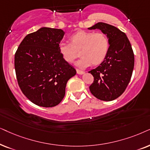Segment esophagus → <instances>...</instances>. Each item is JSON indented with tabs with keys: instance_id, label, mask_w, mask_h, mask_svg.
Listing matches in <instances>:
<instances>
[{
	"instance_id": "esophagus-1",
	"label": "esophagus",
	"mask_w": 150,
	"mask_h": 150,
	"mask_svg": "<svg viewBox=\"0 0 150 150\" xmlns=\"http://www.w3.org/2000/svg\"><path fill=\"white\" fill-rule=\"evenodd\" d=\"M77 73L79 74V75H83V74L85 73L84 71H81V70H79V69H77Z\"/></svg>"
}]
</instances>
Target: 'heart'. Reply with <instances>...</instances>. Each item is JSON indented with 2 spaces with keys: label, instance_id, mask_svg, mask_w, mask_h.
<instances>
[{
  "label": "heart",
  "instance_id": "b5f03b06",
  "mask_svg": "<svg viewBox=\"0 0 150 150\" xmlns=\"http://www.w3.org/2000/svg\"><path fill=\"white\" fill-rule=\"evenodd\" d=\"M71 40L72 45L66 42L59 44V53L67 62H73L78 56L77 51L80 49L81 57L76 62L78 67L86 68L91 64H99L106 58L110 42L103 33L81 31L72 35Z\"/></svg>",
  "mask_w": 150,
  "mask_h": 150
}]
</instances>
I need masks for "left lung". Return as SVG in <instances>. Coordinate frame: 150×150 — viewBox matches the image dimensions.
<instances>
[{
    "label": "left lung",
    "mask_w": 150,
    "mask_h": 150,
    "mask_svg": "<svg viewBox=\"0 0 150 150\" xmlns=\"http://www.w3.org/2000/svg\"><path fill=\"white\" fill-rule=\"evenodd\" d=\"M88 29H99L110 42L105 60L88 73L94 77L90 86L91 93L102 101H112L125 91L130 81L134 66V55L128 38L118 28L98 23Z\"/></svg>",
    "instance_id": "left-lung-1"
}]
</instances>
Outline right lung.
I'll use <instances>...</instances> for the list:
<instances>
[{"instance_id":"1","label":"right lung","mask_w":150,"mask_h":150,"mask_svg":"<svg viewBox=\"0 0 150 150\" xmlns=\"http://www.w3.org/2000/svg\"><path fill=\"white\" fill-rule=\"evenodd\" d=\"M65 31L41 27L26 35L14 57L18 83L24 95L35 105H58L65 95L67 83L76 70L59 51Z\"/></svg>"}]
</instances>
